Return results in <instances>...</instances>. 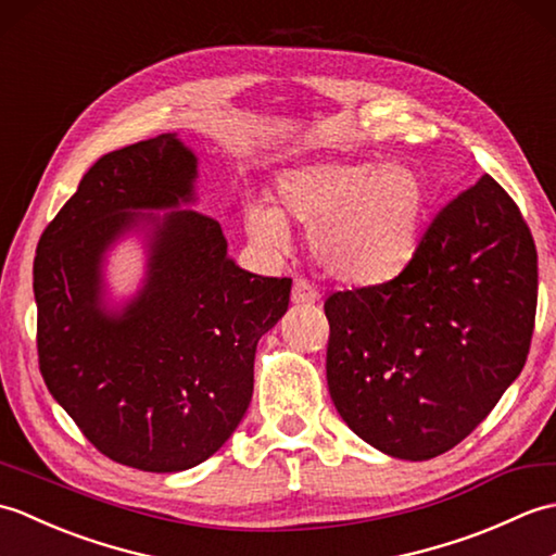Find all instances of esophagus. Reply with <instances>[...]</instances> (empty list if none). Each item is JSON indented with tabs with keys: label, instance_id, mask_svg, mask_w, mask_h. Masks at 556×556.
<instances>
[{
	"label": "esophagus",
	"instance_id": "1",
	"mask_svg": "<svg viewBox=\"0 0 556 556\" xmlns=\"http://www.w3.org/2000/svg\"><path fill=\"white\" fill-rule=\"evenodd\" d=\"M317 299H320V293H317V289L311 285L308 279H296L293 281V289H291V301L293 303H315Z\"/></svg>",
	"mask_w": 556,
	"mask_h": 556
}]
</instances>
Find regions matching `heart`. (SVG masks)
<instances>
[{
	"instance_id": "obj_1",
	"label": "heart",
	"mask_w": 556,
	"mask_h": 556,
	"mask_svg": "<svg viewBox=\"0 0 556 556\" xmlns=\"http://www.w3.org/2000/svg\"><path fill=\"white\" fill-rule=\"evenodd\" d=\"M279 207L248 205V231L279 251L293 219L311 227V251L327 275L358 287L384 285L408 267L428 217V186L408 164L320 162L285 172Z\"/></svg>"
}]
</instances>
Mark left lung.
<instances>
[{
  "label": "left lung",
  "mask_w": 556,
  "mask_h": 556,
  "mask_svg": "<svg viewBox=\"0 0 556 556\" xmlns=\"http://www.w3.org/2000/svg\"><path fill=\"white\" fill-rule=\"evenodd\" d=\"M535 308L533 233L485 174L437 212L401 275L325 301L339 416L394 458L448 452L521 375Z\"/></svg>",
  "instance_id": "left-lung-1"
}]
</instances>
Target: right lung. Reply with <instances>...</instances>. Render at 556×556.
Segmentation results:
<instances>
[{
  "label": "right lung",
  "instance_id": "add662e5",
  "mask_svg": "<svg viewBox=\"0 0 556 556\" xmlns=\"http://www.w3.org/2000/svg\"><path fill=\"white\" fill-rule=\"evenodd\" d=\"M198 157L176 134L100 157L40 236L33 263L42 380L100 454L148 473L203 464L253 396L257 341L289 308L291 279L227 255L217 219L193 203ZM149 229L144 289L101 305V260Z\"/></svg>",
  "mask_w": 556,
  "mask_h": 556
}]
</instances>
